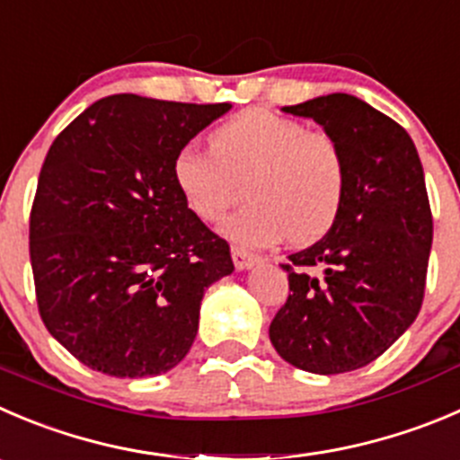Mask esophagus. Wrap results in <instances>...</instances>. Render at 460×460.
Here are the masks:
<instances>
[{
  "mask_svg": "<svg viewBox=\"0 0 460 460\" xmlns=\"http://www.w3.org/2000/svg\"><path fill=\"white\" fill-rule=\"evenodd\" d=\"M231 258H234L235 270H249V267L258 261L256 253L247 252V249L243 247H231Z\"/></svg>",
  "mask_w": 460,
  "mask_h": 460,
  "instance_id": "34e87169",
  "label": "esophagus"
}]
</instances>
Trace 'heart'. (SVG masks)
<instances>
[{
	"label": "heart",
	"instance_id": "heart-1",
	"mask_svg": "<svg viewBox=\"0 0 460 460\" xmlns=\"http://www.w3.org/2000/svg\"><path fill=\"white\" fill-rule=\"evenodd\" d=\"M252 202L226 217L222 234L244 247L292 238L305 244L328 234L346 193L337 141L270 110H244L211 135V150L189 144L175 155L172 180L186 207L217 222L240 198Z\"/></svg>",
	"mask_w": 460,
	"mask_h": 460
}]
</instances>
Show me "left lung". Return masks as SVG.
Listing matches in <instances>:
<instances>
[{
  "instance_id": "obj_1",
  "label": "left lung",
  "mask_w": 460,
  "mask_h": 460,
  "mask_svg": "<svg viewBox=\"0 0 460 460\" xmlns=\"http://www.w3.org/2000/svg\"><path fill=\"white\" fill-rule=\"evenodd\" d=\"M283 111L312 119L337 141L346 193L328 234L283 265L289 296L270 339L301 371H358L420 312L434 235L425 172L407 130L362 98L328 93Z\"/></svg>"
}]
</instances>
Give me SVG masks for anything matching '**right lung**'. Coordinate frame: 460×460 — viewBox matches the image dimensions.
I'll use <instances>...</instances> for the list:
<instances>
[{"label":"right lung","mask_w":460,"mask_h":460,"mask_svg":"<svg viewBox=\"0 0 460 460\" xmlns=\"http://www.w3.org/2000/svg\"><path fill=\"white\" fill-rule=\"evenodd\" d=\"M229 110L114 93L49 148L31 208V267L44 325L84 367L162 376L193 346L204 292L234 261L186 207L172 162Z\"/></svg>","instance_id":"obj_1"}]
</instances>
